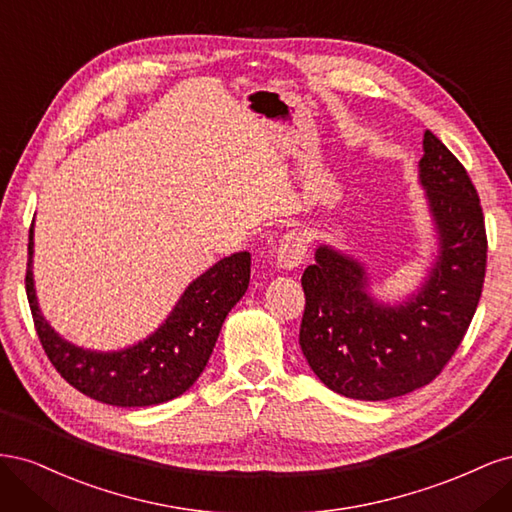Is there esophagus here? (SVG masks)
Segmentation results:
<instances>
[{
    "mask_svg": "<svg viewBox=\"0 0 512 512\" xmlns=\"http://www.w3.org/2000/svg\"><path fill=\"white\" fill-rule=\"evenodd\" d=\"M307 258V239L301 232H288L277 247V267L286 271L299 269Z\"/></svg>",
    "mask_w": 512,
    "mask_h": 512,
    "instance_id": "1",
    "label": "esophagus"
}]
</instances>
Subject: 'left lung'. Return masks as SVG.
<instances>
[{
	"label": "left lung",
	"mask_w": 512,
	"mask_h": 512,
	"mask_svg": "<svg viewBox=\"0 0 512 512\" xmlns=\"http://www.w3.org/2000/svg\"><path fill=\"white\" fill-rule=\"evenodd\" d=\"M418 177L438 232V260L423 288L382 305L367 273L329 245L301 277L305 312L299 344L331 391L363 401L412 393L440 376L480 301L487 267L483 207L468 170L436 134L423 138Z\"/></svg>",
	"instance_id": "8db88e82"
}]
</instances>
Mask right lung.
Returning a JSON list of instances; mask_svg holds the SVG:
<instances>
[{"label":"right lung","instance_id":"obj_1","mask_svg":"<svg viewBox=\"0 0 512 512\" xmlns=\"http://www.w3.org/2000/svg\"><path fill=\"white\" fill-rule=\"evenodd\" d=\"M34 224L29 228L25 290L40 344L61 378L108 406L143 408L183 395L203 374L222 324L250 286V252H237L185 288L162 327L126 350L94 352L61 339L36 301Z\"/></svg>","mask_w":512,"mask_h":512}]
</instances>
